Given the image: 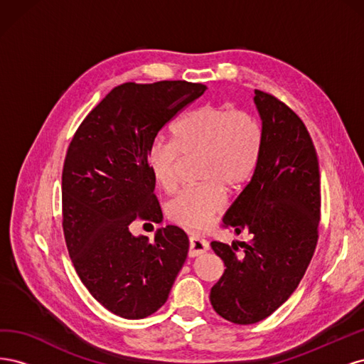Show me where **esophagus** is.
<instances>
[{"label":"esophagus","instance_id":"obj_1","mask_svg":"<svg viewBox=\"0 0 364 364\" xmlns=\"http://www.w3.org/2000/svg\"><path fill=\"white\" fill-rule=\"evenodd\" d=\"M209 249L208 241L199 237H190V250H188V255L190 257H197V255H202L206 250Z\"/></svg>","mask_w":364,"mask_h":364}]
</instances>
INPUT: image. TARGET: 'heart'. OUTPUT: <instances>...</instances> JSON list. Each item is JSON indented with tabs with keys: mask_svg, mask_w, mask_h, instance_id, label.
<instances>
[{
	"mask_svg": "<svg viewBox=\"0 0 364 364\" xmlns=\"http://www.w3.org/2000/svg\"><path fill=\"white\" fill-rule=\"evenodd\" d=\"M262 127L246 109L208 103L182 117L171 127V141H155L147 151V167L159 188L173 194L182 181L183 159L199 155L197 176L168 203L173 222L203 229L225 206V188L243 186L257 168Z\"/></svg>",
	"mask_w": 364,
	"mask_h": 364,
	"instance_id": "heart-1",
	"label": "heart"
}]
</instances>
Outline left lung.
<instances>
[{
	"label": "left lung",
	"instance_id": "obj_1",
	"mask_svg": "<svg viewBox=\"0 0 364 364\" xmlns=\"http://www.w3.org/2000/svg\"><path fill=\"white\" fill-rule=\"evenodd\" d=\"M262 121V149L250 182L223 217V228L250 240L213 241L225 272L209 301L237 325L269 317L304 278L318 238L321 174L310 134L277 97L255 90Z\"/></svg>",
	"mask_w": 364,
	"mask_h": 364
}]
</instances>
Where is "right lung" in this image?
I'll return each mask as SVG.
<instances>
[{
	"instance_id": "right-lung-1",
	"label": "right lung",
	"mask_w": 364,
	"mask_h": 364,
	"mask_svg": "<svg viewBox=\"0 0 364 364\" xmlns=\"http://www.w3.org/2000/svg\"><path fill=\"white\" fill-rule=\"evenodd\" d=\"M206 91L202 83L119 85L82 121L62 171L63 235L73 266L94 299L124 318H144L167 302L188 253L178 226L155 240L135 237V220L162 211L147 151L158 132Z\"/></svg>"
}]
</instances>
